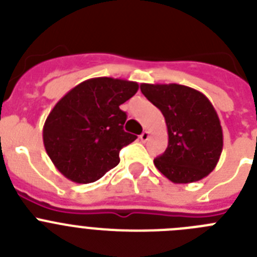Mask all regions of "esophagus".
Instances as JSON below:
<instances>
[{
	"label": "esophagus",
	"mask_w": 257,
	"mask_h": 257,
	"mask_svg": "<svg viewBox=\"0 0 257 257\" xmlns=\"http://www.w3.org/2000/svg\"><path fill=\"white\" fill-rule=\"evenodd\" d=\"M149 138H151V133H149V131H144V133H143L142 135H140V140H142L143 143L147 142V140H148Z\"/></svg>",
	"instance_id": "esophagus-1"
}]
</instances>
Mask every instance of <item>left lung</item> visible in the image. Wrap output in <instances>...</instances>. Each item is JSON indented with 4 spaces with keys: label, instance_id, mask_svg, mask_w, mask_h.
I'll return each instance as SVG.
<instances>
[{
    "label": "left lung",
    "instance_id": "obj_1",
    "mask_svg": "<svg viewBox=\"0 0 257 257\" xmlns=\"http://www.w3.org/2000/svg\"><path fill=\"white\" fill-rule=\"evenodd\" d=\"M140 90L162 112L169 133L165 153L154 160L158 171L176 184L206 178L222 151V128L211 101L202 92L178 83H142Z\"/></svg>",
    "mask_w": 257,
    "mask_h": 257
}]
</instances>
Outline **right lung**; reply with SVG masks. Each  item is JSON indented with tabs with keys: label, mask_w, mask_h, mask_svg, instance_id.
Instances as JSON below:
<instances>
[{
	"label": "right lung",
	"mask_w": 257,
	"mask_h": 257,
	"mask_svg": "<svg viewBox=\"0 0 257 257\" xmlns=\"http://www.w3.org/2000/svg\"><path fill=\"white\" fill-rule=\"evenodd\" d=\"M139 85L126 79H86L61 97L47 115L44 145L65 178L78 184L96 181L119 163V151L138 138L123 130L119 105Z\"/></svg>",
	"instance_id": "1"
}]
</instances>
